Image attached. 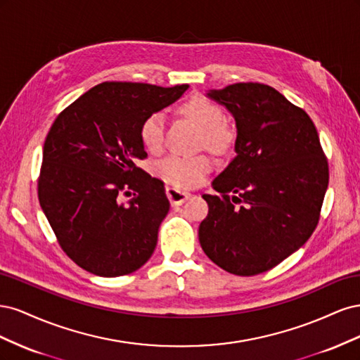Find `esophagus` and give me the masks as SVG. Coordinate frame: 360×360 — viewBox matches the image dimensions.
Segmentation results:
<instances>
[{
    "label": "esophagus",
    "mask_w": 360,
    "mask_h": 360,
    "mask_svg": "<svg viewBox=\"0 0 360 360\" xmlns=\"http://www.w3.org/2000/svg\"><path fill=\"white\" fill-rule=\"evenodd\" d=\"M167 197L172 205H181L184 201L189 200L191 193L189 192H181L174 188H167Z\"/></svg>",
    "instance_id": "34e87169"
}]
</instances>
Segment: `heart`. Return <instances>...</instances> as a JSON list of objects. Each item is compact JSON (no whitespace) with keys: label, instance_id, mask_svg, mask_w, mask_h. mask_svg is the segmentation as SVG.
<instances>
[{"label":"heart","instance_id":"obj_1","mask_svg":"<svg viewBox=\"0 0 360 360\" xmlns=\"http://www.w3.org/2000/svg\"><path fill=\"white\" fill-rule=\"evenodd\" d=\"M181 111L193 120L201 129V143L210 150L222 153L233 143V130L225 123V112L222 108L207 97L197 94L181 105ZM167 120L162 112L150 114L141 124V141L151 153H159L165 144ZM213 168L209 156H183L169 155L162 159L158 165L160 177L172 186L184 189L200 184L205 174Z\"/></svg>","mask_w":360,"mask_h":360}]
</instances>
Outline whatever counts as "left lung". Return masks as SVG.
Returning a JSON list of instances; mask_svg holds the SVG:
<instances>
[{"instance_id": "1", "label": "left lung", "mask_w": 360, "mask_h": 360, "mask_svg": "<svg viewBox=\"0 0 360 360\" xmlns=\"http://www.w3.org/2000/svg\"><path fill=\"white\" fill-rule=\"evenodd\" d=\"M236 120V158L202 195L201 248L238 276L263 274L304 245L320 219L329 167L312 120L269 85L210 90Z\"/></svg>"}]
</instances>
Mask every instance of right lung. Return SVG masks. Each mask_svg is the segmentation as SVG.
Returning a JSON list of instances; mask_svg holds the SVG:
<instances>
[{"label":"right lung","mask_w":360,"mask_h":360,"mask_svg":"<svg viewBox=\"0 0 360 360\" xmlns=\"http://www.w3.org/2000/svg\"><path fill=\"white\" fill-rule=\"evenodd\" d=\"M189 85L102 82L53 122L43 146L39 201L70 259L97 276L129 275L158 245L169 210L163 183L136 167L141 124ZM134 191L126 205L123 194Z\"/></svg>","instance_id":"1"}]
</instances>
